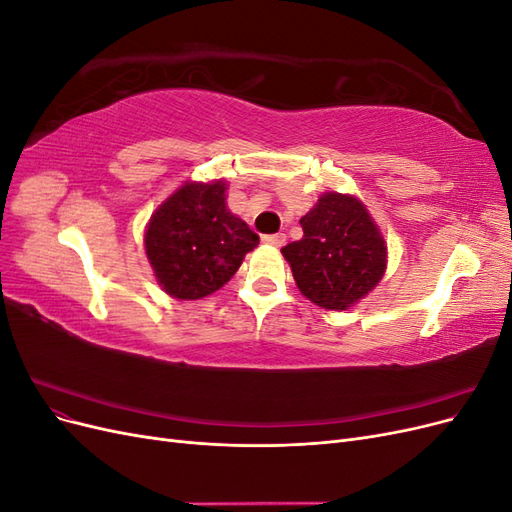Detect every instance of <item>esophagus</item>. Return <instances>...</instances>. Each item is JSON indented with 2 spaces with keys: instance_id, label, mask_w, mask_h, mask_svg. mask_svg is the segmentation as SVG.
<instances>
[{
  "instance_id": "obj_1",
  "label": "esophagus",
  "mask_w": 512,
  "mask_h": 512,
  "mask_svg": "<svg viewBox=\"0 0 512 512\" xmlns=\"http://www.w3.org/2000/svg\"><path fill=\"white\" fill-rule=\"evenodd\" d=\"M262 243L273 245V247H282V245H286V235L284 232H277V235H265L262 237Z\"/></svg>"
}]
</instances>
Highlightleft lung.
I'll list each match as a JSON object with an SVG mask.
<instances>
[{"mask_svg":"<svg viewBox=\"0 0 512 512\" xmlns=\"http://www.w3.org/2000/svg\"><path fill=\"white\" fill-rule=\"evenodd\" d=\"M301 226L303 237L282 247V254L303 297L344 312L380 284L389 247L361 198L324 192Z\"/></svg>","mask_w":512,"mask_h":512,"instance_id":"1","label":"left lung"}]
</instances>
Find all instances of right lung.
<instances>
[{"label":"right lung","mask_w":512,"mask_h":512,"mask_svg":"<svg viewBox=\"0 0 512 512\" xmlns=\"http://www.w3.org/2000/svg\"><path fill=\"white\" fill-rule=\"evenodd\" d=\"M226 190L224 179L185 181L151 213L145 254L168 297L196 301L220 290L260 243L226 207Z\"/></svg>","instance_id":"1"}]
</instances>
